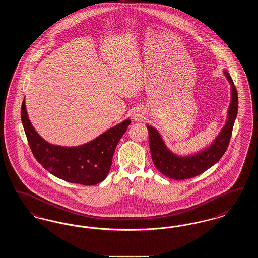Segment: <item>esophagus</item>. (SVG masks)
Masks as SVG:
<instances>
[{"label": "esophagus", "mask_w": 258, "mask_h": 258, "mask_svg": "<svg viewBox=\"0 0 258 258\" xmlns=\"http://www.w3.org/2000/svg\"><path fill=\"white\" fill-rule=\"evenodd\" d=\"M141 118H142V116H141V114L139 112H136L135 115H134V120H135V121H140Z\"/></svg>", "instance_id": "34e87169"}]
</instances>
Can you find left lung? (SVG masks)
Instances as JSON below:
<instances>
[{
	"mask_svg": "<svg viewBox=\"0 0 258 258\" xmlns=\"http://www.w3.org/2000/svg\"><path fill=\"white\" fill-rule=\"evenodd\" d=\"M225 76L231 84V103L227 121L221 134L210 147L190 157H178L164 145L160 134L153 126L147 125L149 145L152 160L160 173L174 180H185L206 171L221 160L226 152L233 131L234 122L238 113V93L233 80L226 71Z\"/></svg>",
	"mask_w": 258,
	"mask_h": 258,
	"instance_id": "1",
	"label": "left lung"
}]
</instances>
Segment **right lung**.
Listing matches in <instances>:
<instances>
[{
  "label": "right lung",
  "instance_id": "1",
  "mask_svg": "<svg viewBox=\"0 0 258 258\" xmlns=\"http://www.w3.org/2000/svg\"><path fill=\"white\" fill-rule=\"evenodd\" d=\"M21 120L36 160L61 180L84 185L98 184L106 178L115 148L131 123L127 119L84 145L61 147L51 145L37 135L28 119L24 100L21 106Z\"/></svg>",
  "mask_w": 258,
  "mask_h": 258
}]
</instances>
